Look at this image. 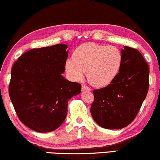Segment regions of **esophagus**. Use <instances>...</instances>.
<instances>
[{"label":"esophagus","mask_w":160,"mask_h":160,"mask_svg":"<svg viewBox=\"0 0 160 160\" xmlns=\"http://www.w3.org/2000/svg\"><path fill=\"white\" fill-rule=\"evenodd\" d=\"M82 91H91V88H89L88 86H87V85H82Z\"/></svg>","instance_id":"obj_1"}]
</instances>
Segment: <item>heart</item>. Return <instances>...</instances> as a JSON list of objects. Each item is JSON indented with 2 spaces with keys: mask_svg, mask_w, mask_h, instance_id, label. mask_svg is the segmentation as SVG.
I'll return each mask as SVG.
<instances>
[{
  "mask_svg": "<svg viewBox=\"0 0 160 160\" xmlns=\"http://www.w3.org/2000/svg\"><path fill=\"white\" fill-rule=\"evenodd\" d=\"M73 59L66 62V71L74 80L82 79L85 72L88 82L95 87L109 85L122 64V53L113 46L85 42L75 49Z\"/></svg>",
  "mask_w": 160,
  "mask_h": 160,
  "instance_id": "obj_1",
  "label": "heart"
}]
</instances>
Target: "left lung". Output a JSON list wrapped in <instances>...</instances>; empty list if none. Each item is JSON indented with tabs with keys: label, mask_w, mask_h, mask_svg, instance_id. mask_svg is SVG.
<instances>
[{
	"label": "left lung",
	"mask_w": 160,
	"mask_h": 160,
	"mask_svg": "<svg viewBox=\"0 0 160 160\" xmlns=\"http://www.w3.org/2000/svg\"><path fill=\"white\" fill-rule=\"evenodd\" d=\"M121 52L122 64L114 80L93 91L91 115L98 125L107 129H121L133 121L149 86V69L142 54L128 46Z\"/></svg>",
	"instance_id": "obj_1"
}]
</instances>
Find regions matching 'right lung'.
<instances>
[{
  "label": "right lung",
  "mask_w": 160,
  "mask_h": 160,
  "mask_svg": "<svg viewBox=\"0 0 160 160\" xmlns=\"http://www.w3.org/2000/svg\"><path fill=\"white\" fill-rule=\"evenodd\" d=\"M67 46L30 49L13 64L8 93L20 121L36 132L53 131L64 122L67 103L81 92V85L70 82L64 72Z\"/></svg>",
  "instance_id": "right-lung-1"
}]
</instances>
